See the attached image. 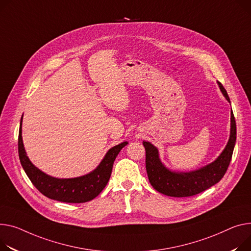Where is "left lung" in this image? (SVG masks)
<instances>
[{
    "mask_svg": "<svg viewBox=\"0 0 251 251\" xmlns=\"http://www.w3.org/2000/svg\"><path fill=\"white\" fill-rule=\"evenodd\" d=\"M218 82L220 91L230 103L228 94L222 83ZM229 140L221 154L213 162L192 172H175L161 162L158 149L150 142L143 141L146 156L145 164L149 182L159 193L170 197H191L202 193L219 182L224 176L236 142V123L231 109Z\"/></svg>",
    "mask_w": 251,
    "mask_h": 251,
    "instance_id": "1",
    "label": "left lung"
}]
</instances>
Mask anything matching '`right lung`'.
Here are the masks:
<instances>
[{
	"mask_svg": "<svg viewBox=\"0 0 251 251\" xmlns=\"http://www.w3.org/2000/svg\"><path fill=\"white\" fill-rule=\"evenodd\" d=\"M22 120L23 116L20 121L18 138V152L22 168L41 194L63 203H86L95 199L107 186L116 156L128 144L127 141H124L110 148L97 168L85 176L72 178L53 177L36 168L27 156L22 139Z\"/></svg>",
	"mask_w": 251,
	"mask_h": 251,
	"instance_id": "1",
	"label": "right lung"
}]
</instances>
